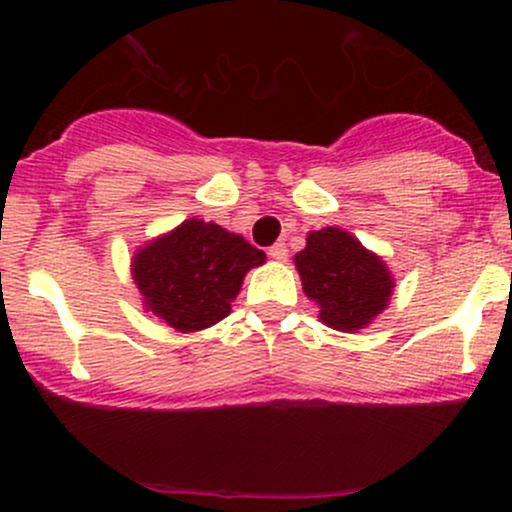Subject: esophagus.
<instances>
[{"mask_svg":"<svg viewBox=\"0 0 512 512\" xmlns=\"http://www.w3.org/2000/svg\"><path fill=\"white\" fill-rule=\"evenodd\" d=\"M269 257L276 262H286V257H289V248H286L284 240H276L272 248H269Z\"/></svg>","mask_w":512,"mask_h":512,"instance_id":"esophagus-1","label":"esophagus"}]
</instances>
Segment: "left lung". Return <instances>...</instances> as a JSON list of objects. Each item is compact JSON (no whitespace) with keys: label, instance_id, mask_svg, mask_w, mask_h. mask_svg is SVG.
I'll return each instance as SVG.
<instances>
[{"label":"left lung","instance_id":"left-lung-1","mask_svg":"<svg viewBox=\"0 0 512 512\" xmlns=\"http://www.w3.org/2000/svg\"><path fill=\"white\" fill-rule=\"evenodd\" d=\"M296 269L305 296L320 305V320L334 330H361L390 301L392 276L383 260L342 228L310 233Z\"/></svg>","mask_w":512,"mask_h":512}]
</instances>
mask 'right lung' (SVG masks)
Here are the masks:
<instances>
[{"label":"right lung","instance_id":"1","mask_svg":"<svg viewBox=\"0 0 512 512\" xmlns=\"http://www.w3.org/2000/svg\"><path fill=\"white\" fill-rule=\"evenodd\" d=\"M264 252L236 233L199 219L137 252L134 281L146 308L180 332H197L231 313L248 269Z\"/></svg>","mask_w":512,"mask_h":512}]
</instances>
